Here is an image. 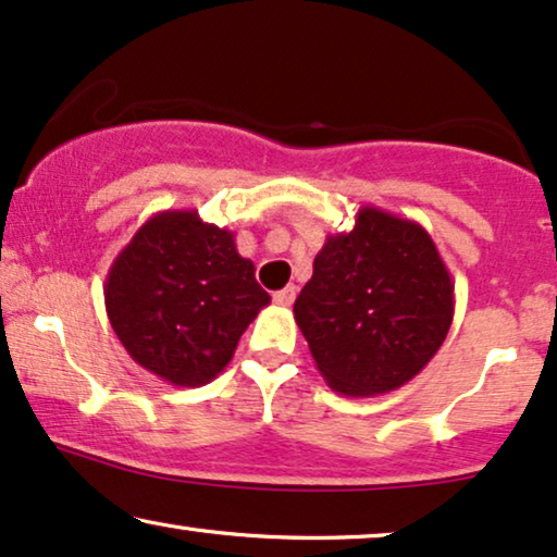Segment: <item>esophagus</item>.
Returning <instances> with one entry per match:
<instances>
[{
  "label": "esophagus",
  "mask_w": 557,
  "mask_h": 557,
  "mask_svg": "<svg viewBox=\"0 0 557 557\" xmlns=\"http://www.w3.org/2000/svg\"><path fill=\"white\" fill-rule=\"evenodd\" d=\"M295 295H298V287H295V285H287L285 290H277V293H274V295H272V300L277 302V306L287 308V306H293Z\"/></svg>",
  "instance_id": "34e87169"
}]
</instances>
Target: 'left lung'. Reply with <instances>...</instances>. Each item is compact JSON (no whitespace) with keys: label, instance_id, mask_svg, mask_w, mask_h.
<instances>
[{"label":"left lung","instance_id":"1","mask_svg":"<svg viewBox=\"0 0 557 557\" xmlns=\"http://www.w3.org/2000/svg\"><path fill=\"white\" fill-rule=\"evenodd\" d=\"M454 280L418 221L361 206L331 234L295 300L315 367L344 397H374L420 374L454 323Z\"/></svg>","mask_w":557,"mask_h":557}]
</instances>
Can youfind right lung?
Returning <instances> with one entry per match:
<instances>
[{"label": "right lung", "instance_id": "1", "mask_svg": "<svg viewBox=\"0 0 557 557\" xmlns=\"http://www.w3.org/2000/svg\"><path fill=\"white\" fill-rule=\"evenodd\" d=\"M103 302L139 367L175 387H201L224 372L270 295L232 232L198 211H160L111 262Z\"/></svg>", "mask_w": 557, "mask_h": 557}]
</instances>
